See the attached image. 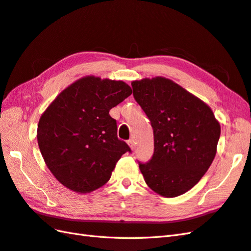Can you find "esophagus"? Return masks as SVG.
I'll list each match as a JSON object with an SVG mask.
<instances>
[{
  "label": "esophagus",
  "instance_id": "esophagus-1",
  "mask_svg": "<svg viewBox=\"0 0 251 251\" xmlns=\"http://www.w3.org/2000/svg\"><path fill=\"white\" fill-rule=\"evenodd\" d=\"M127 144H129V146L131 147V149H132V150L135 149V142H134V139H133V138H131V139L127 140Z\"/></svg>",
  "mask_w": 251,
  "mask_h": 251
}]
</instances>
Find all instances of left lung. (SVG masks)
I'll list each match as a JSON object with an SVG mask.
<instances>
[{
    "instance_id": "1",
    "label": "left lung",
    "mask_w": 251,
    "mask_h": 251,
    "mask_svg": "<svg viewBox=\"0 0 251 251\" xmlns=\"http://www.w3.org/2000/svg\"><path fill=\"white\" fill-rule=\"evenodd\" d=\"M132 88L153 129V155L138 161L145 182L161 196H180L211 166L221 126L204 102L168 78L134 81Z\"/></svg>"
}]
</instances>
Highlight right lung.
Listing matches in <instances>:
<instances>
[{
  "label": "right lung",
  "mask_w": 251,
  "mask_h": 251,
  "mask_svg": "<svg viewBox=\"0 0 251 251\" xmlns=\"http://www.w3.org/2000/svg\"><path fill=\"white\" fill-rule=\"evenodd\" d=\"M122 81L86 76L60 93L40 117L37 139L48 168L76 193L104 185L130 147L117 137L109 109L131 96Z\"/></svg>",
  "instance_id": "1"
}]
</instances>
